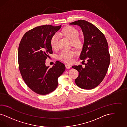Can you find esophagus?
<instances>
[{
	"mask_svg": "<svg viewBox=\"0 0 127 127\" xmlns=\"http://www.w3.org/2000/svg\"><path fill=\"white\" fill-rule=\"evenodd\" d=\"M66 68L67 69H70L71 67V66H70V65H68V64H66Z\"/></svg>",
	"mask_w": 127,
	"mask_h": 127,
	"instance_id": "esophagus-1",
	"label": "esophagus"
}]
</instances>
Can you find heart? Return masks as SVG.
Returning a JSON list of instances; mask_svg holds the SVG:
<instances>
[{
    "label": "heart",
    "mask_w": 127,
    "mask_h": 127,
    "mask_svg": "<svg viewBox=\"0 0 127 127\" xmlns=\"http://www.w3.org/2000/svg\"><path fill=\"white\" fill-rule=\"evenodd\" d=\"M71 41L74 46H79L81 44V41L78 37L79 32L76 29L71 26L66 27L63 29L60 33ZM58 36L57 34L53 35L51 39V45L53 48L57 47ZM76 53L72 50H62L59 54V58L62 61L66 63H71L73 58L75 56Z\"/></svg>",
    "instance_id": "1"
}]
</instances>
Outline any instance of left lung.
Listing matches in <instances>:
<instances>
[{"instance_id":"left-lung-1","label":"left lung","mask_w":127,"mask_h":127,"mask_svg":"<svg viewBox=\"0 0 127 127\" xmlns=\"http://www.w3.org/2000/svg\"><path fill=\"white\" fill-rule=\"evenodd\" d=\"M69 24L79 26L82 29L84 43L80 59L87 61L84 68L81 65L72 66L79 72L75 82L81 88L92 89L103 80L109 66L107 42L102 32L87 21L80 20Z\"/></svg>"}]
</instances>
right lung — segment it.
I'll return each mask as SVG.
<instances>
[{
    "instance_id": "1",
    "label": "right lung",
    "mask_w": 127,
    "mask_h": 127,
    "mask_svg": "<svg viewBox=\"0 0 127 127\" xmlns=\"http://www.w3.org/2000/svg\"><path fill=\"white\" fill-rule=\"evenodd\" d=\"M61 25L36 27L27 31L18 48L19 70L27 86L34 92L46 95L58 86V78L66 70L59 61L52 68L45 65V61L53 53L51 39Z\"/></svg>"
}]
</instances>
